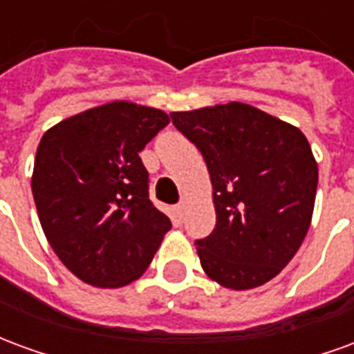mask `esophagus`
Listing matches in <instances>:
<instances>
[{"mask_svg": "<svg viewBox=\"0 0 354 354\" xmlns=\"http://www.w3.org/2000/svg\"><path fill=\"white\" fill-rule=\"evenodd\" d=\"M185 212H187V201H180V205L176 207L178 220H184Z\"/></svg>", "mask_w": 354, "mask_h": 354, "instance_id": "1", "label": "esophagus"}]
</instances>
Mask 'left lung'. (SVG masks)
<instances>
[{
  "instance_id": "1",
  "label": "left lung",
  "mask_w": 354,
  "mask_h": 354,
  "mask_svg": "<svg viewBox=\"0 0 354 354\" xmlns=\"http://www.w3.org/2000/svg\"><path fill=\"white\" fill-rule=\"evenodd\" d=\"M170 117L212 182L216 227L195 243L201 266L225 288H258L288 266L311 225L319 167L309 142L243 102Z\"/></svg>"
}]
</instances>
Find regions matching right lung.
Returning <instances> with one entry per match:
<instances>
[{"mask_svg":"<svg viewBox=\"0 0 354 354\" xmlns=\"http://www.w3.org/2000/svg\"><path fill=\"white\" fill-rule=\"evenodd\" d=\"M169 123L161 109L115 100L43 134L32 174L37 216L58 260L91 286L140 279L172 227L149 201L138 157Z\"/></svg>","mask_w":354,"mask_h":354,"instance_id":"obj_1","label":"right lung"}]
</instances>
